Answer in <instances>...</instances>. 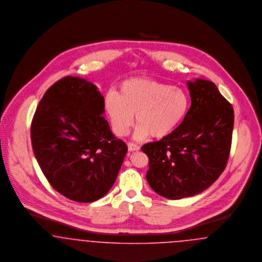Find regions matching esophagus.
Here are the masks:
<instances>
[{
	"mask_svg": "<svg viewBox=\"0 0 262 262\" xmlns=\"http://www.w3.org/2000/svg\"><path fill=\"white\" fill-rule=\"evenodd\" d=\"M139 149H140V147L136 144H134V143H129L128 144V150L129 151H135V150H139Z\"/></svg>",
	"mask_w": 262,
	"mask_h": 262,
	"instance_id": "obj_1",
	"label": "esophagus"
}]
</instances>
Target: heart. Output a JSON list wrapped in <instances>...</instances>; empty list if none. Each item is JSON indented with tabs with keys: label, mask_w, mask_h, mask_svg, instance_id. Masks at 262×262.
Wrapping results in <instances>:
<instances>
[{
	"label": "heart",
	"mask_w": 262,
	"mask_h": 262,
	"mask_svg": "<svg viewBox=\"0 0 262 262\" xmlns=\"http://www.w3.org/2000/svg\"><path fill=\"white\" fill-rule=\"evenodd\" d=\"M104 107L116 135H128L136 114L135 139L149 135L160 139L179 125L187 112L188 98L178 86L151 78H132L122 82L116 94L106 95Z\"/></svg>",
	"instance_id": "b5f03b06"
}]
</instances>
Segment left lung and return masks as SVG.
Wrapping results in <instances>:
<instances>
[{"label":"left lung","instance_id":"obj_1","mask_svg":"<svg viewBox=\"0 0 262 262\" xmlns=\"http://www.w3.org/2000/svg\"><path fill=\"white\" fill-rule=\"evenodd\" d=\"M191 106L181 124L159 142L144 145L150 188L168 200L202 193L216 181L227 163L234 112L208 80L188 81Z\"/></svg>","mask_w":262,"mask_h":262}]
</instances>
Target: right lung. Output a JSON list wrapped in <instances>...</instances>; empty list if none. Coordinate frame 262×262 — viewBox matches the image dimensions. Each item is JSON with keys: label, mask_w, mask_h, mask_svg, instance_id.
<instances>
[{"label": "right lung", "mask_w": 262, "mask_h": 262, "mask_svg": "<svg viewBox=\"0 0 262 262\" xmlns=\"http://www.w3.org/2000/svg\"><path fill=\"white\" fill-rule=\"evenodd\" d=\"M104 99L87 79L68 76L50 87L31 123L35 158L52 187L78 203L101 199L113 187L127 146L114 136Z\"/></svg>", "instance_id": "add662e5"}]
</instances>
